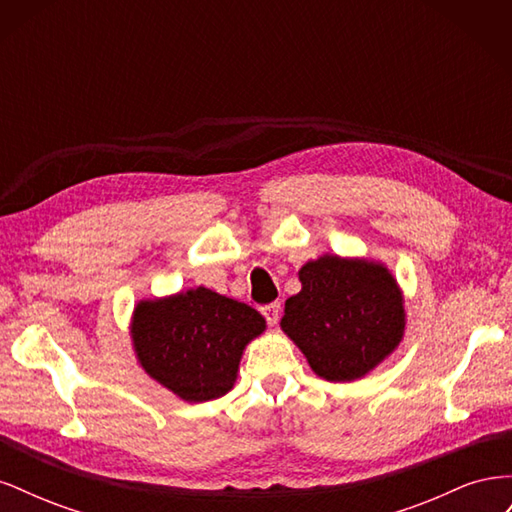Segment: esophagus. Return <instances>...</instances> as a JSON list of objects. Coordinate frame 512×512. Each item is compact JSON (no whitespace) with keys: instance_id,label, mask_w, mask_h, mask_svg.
<instances>
[{"instance_id":"obj_1","label":"esophagus","mask_w":512,"mask_h":512,"mask_svg":"<svg viewBox=\"0 0 512 512\" xmlns=\"http://www.w3.org/2000/svg\"><path fill=\"white\" fill-rule=\"evenodd\" d=\"M260 312H262V316H265L267 318V322L271 324V327H273V324L277 322V320H280V312H282V305L280 303H269V305H262L260 307Z\"/></svg>"}]
</instances>
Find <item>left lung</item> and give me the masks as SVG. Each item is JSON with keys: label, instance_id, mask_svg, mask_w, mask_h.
Segmentation results:
<instances>
[{"label": "left lung", "instance_id": "8db88e82", "mask_svg": "<svg viewBox=\"0 0 512 512\" xmlns=\"http://www.w3.org/2000/svg\"><path fill=\"white\" fill-rule=\"evenodd\" d=\"M299 282L301 292L286 301L280 327L316 376L365 378L399 348L406 299L384 262L322 254L299 269Z\"/></svg>", "mask_w": 512, "mask_h": 512}]
</instances>
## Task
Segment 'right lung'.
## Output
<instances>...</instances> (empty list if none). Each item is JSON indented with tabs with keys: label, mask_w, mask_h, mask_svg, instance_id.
I'll use <instances>...</instances> for the list:
<instances>
[{
	"label": "right lung",
	"mask_w": 512,
	"mask_h": 512,
	"mask_svg": "<svg viewBox=\"0 0 512 512\" xmlns=\"http://www.w3.org/2000/svg\"><path fill=\"white\" fill-rule=\"evenodd\" d=\"M265 329L267 320L254 307L205 286L141 299L130 318L136 363L190 404L226 395L243 350Z\"/></svg>",
	"instance_id": "1"
}]
</instances>
